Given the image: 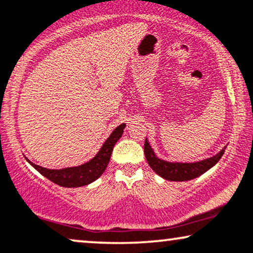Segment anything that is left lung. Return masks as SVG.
Instances as JSON below:
<instances>
[{"mask_svg": "<svg viewBox=\"0 0 253 253\" xmlns=\"http://www.w3.org/2000/svg\"><path fill=\"white\" fill-rule=\"evenodd\" d=\"M225 148L226 147H224L215 156L202 161H196V163H169V161L159 159L154 154L153 150L148 144L147 138L145 140L144 146L145 157L151 169L157 174H159L161 178L169 181H187L202 175L203 173L209 171L211 167H213L220 160L225 152Z\"/></svg>", "mask_w": 253, "mask_h": 253, "instance_id": "left-lung-1", "label": "left lung"}]
</instances>
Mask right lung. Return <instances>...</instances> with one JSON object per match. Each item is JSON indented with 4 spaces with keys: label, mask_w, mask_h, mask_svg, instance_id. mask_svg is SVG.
<instances>
[{
    "label": "right lung",
    "mask_w": 253,
    "mask_h": 253,
    "mask_svg": "<svg viewBox=\"0 0 253 253\" xmlns=\"http://www.w3.org/2000/svg\"><path fill=\"white\" fill-rule=\"evenodd\" d=\"M126 125L121 124L118 126L112 134L108 136L107 140L103 142L102 147L97 152V154L93 159H90L88 163L82 164L80 166L75 167H67L62 169H44L39 165H35L32 161L27 159V161L34 167L35 169L44 175L45 178L49 179L50 181L55 182L63 187H80L84 185L90 184V182L95 181L100 175L105 172L106 167H107L109 159H111L112 151H113L114 145L121 138L124 133V128Z\"/></svg>",
    "instance_id": "obj_1"
}]
</instances>
